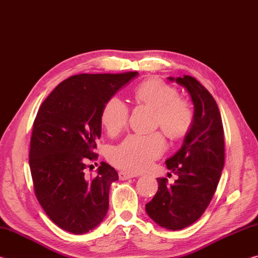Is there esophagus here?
Returning a JSON list of instances; mask_svg holds the SVG:
<instances>
[{
    "label": "esophagus",
    "instance_id": "34e87169",
    "mask_svg": "<svg viewBox=\"0 0 258 258\" xmlns=\"http://www.w3.org/2000/svg\"><path fill=\"white\" fill-rule=\"evenodd\" d=\"M118 175H119V178L121 181H125V180H128V178H133V177L138 176L137 174H133V173H130V172H126V171L119 172Z\"/></svg>",
    "mask_w": 258,
    "mask_h": 258
}]
</instances>
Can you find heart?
<instances>
[{"label": "heart", "instance_id": "heart-1", "mask_svg": "<svg viewBox=\"0 0 258 258\" xmlns=\"http://www.w3.org/2000/svg\"><path fill=\"white\" fill-rule=\"evenodd\" d=\"M139 104L155 110L156 124L172 140H180L190 132L194 124V111L190 104L178 98L175 87L150 78L142 82L134 91ZM128 120V108L118 98H111L104 104L101 123L109 135H117ZM165 140L160 134L130 135L109 151V159L118 167L131 172H141L152 160L163 154Z\"/></svg>", "mask_w": 258, "mask_h": 258}]
</instances>
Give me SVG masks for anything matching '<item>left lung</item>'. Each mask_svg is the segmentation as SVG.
Segmentation results:
<instances>
[{"label":"left lung","mask_w":258,"mask_h":258,"mask_svg":"<svg viewBox=\"0 0 258 258\" xmlns=\"http://www.w3.org/2000/svg\"><path fill=\"white\" fill-rule=\"evenodd\" d=\"M168 81L189 93L194 124L180 149L165 161L178 178L173 184H167V178H157L158 191L146 205V212L160 228L177 231L195 223L215 194L224 166V133L215 100L196 78Z\"/></svg>","instance_id":"8db88e82"}]
</instances>
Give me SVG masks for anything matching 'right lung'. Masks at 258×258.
Masks as SVG:
<instances>
[{"mask_svg": "<svg viewBox=\"0 0 258 258\" xmlns=\"http://www.w3.org/2000/svg\"><path fill=\"white\" fill-rule=\"evenodd\" d=\"M139 73L81 74L67 78L41 104L30 139L29 167L35 195L52 222L74 234L93 230L106 217L109 189L118 174L104 161L86 178L97 158L101 112Z\"/></svg>", "mask_w": 258, "mask_h": 258, "instance_id": "add662e5", "label": "right lung"}]
</instances>
